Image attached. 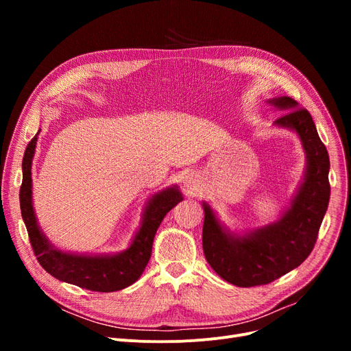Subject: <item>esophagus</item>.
<instances>
[{
	"instance_id": "obj_1",
	"label": "esophagus",
	"mask_w": 351,
	"mask_h": 351,
	"mask_svg": "<svg viewBox=\"0 0 351 351\" xmlns=\"http://www.w3.org/2000/svg\"><path fill=\"white\" fill-rule=\"evenodd\" d=\"M183 188H185L189 193L196 192L197 189V179L193 175H186L183 178Z\"/></svg>"
}]
</instances>
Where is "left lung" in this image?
Listing matches in <instances>:
<instances>
[{
	"label": "left lung",
	"mask_w": 351,
	"mask_h": 351,
	"mask_svg": "<svg viewBox=\"0 0 351 351\" xmlns=\"http://www.w3.org/2000/svg\"><path fill=\"white\" fill-rule=\"evenodd\" d=\"M267 104L283 110L273 125L296 134L306 155L304 173L290 206L274 222L241 233L226 228L208 202H202L206 261L237 287L267 285L300 266L315 247L330 199L328 154L311 115L289 97Z\"/></svg>",
	"instance_id": "obj_1"
}]
</instances>
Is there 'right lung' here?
<instances>
[{
  "instance_id": "add662e5",
  "label": "right lung",
  "mask_w": 351,
  "mask_h": 351,
  "mask_svg": "<svg viewBox=\"0 0 351 351\" xmlns=\"http://www.w3.org/2000/svg\"><path fill=\"white\" fill-rule=\"evenodd\" d=\"M41 129L28 143L23 159L20 206L29 242L40 265L55 279L92 291H117L135 283L151 259L152 243L163 217L183 196L176 185L162 189L147 199L141 225L129 246L118 253L85 254L65 252L53 246L43 232L32 204V159Z\"/></svg>"
}]
</instances>
